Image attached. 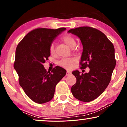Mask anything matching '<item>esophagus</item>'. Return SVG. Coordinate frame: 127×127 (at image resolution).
<instances>
[{"label": "esophagus", "instance_id": "obj_1", "mask_svg": "<svg viewBox=\"0 0 127 127\" xmlns=\"http://www.w3.org/2000/svg\"><path fill=\"white\" fill-rule=\"evenodd\" d=\"M72 73H71L70 72H69V71H67L66 74V76H69V75H70Z\"/></svg>", "mask_w": 127, "mask_h": 127}]
</instances>
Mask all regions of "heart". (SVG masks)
I'll use <instances>...</instances> for the list:
<instances>
[{
    "instance_id": "b5f03b06",
    "label": "heart",
    "mask_w": 127,
    "mask_h": 127,
    "mask_svg": "<svg viewBox=\"0 0 127 127\" xmlns=\"http://www.w3.org/2000/svg\"><path fill=\"white\" fill-rule=\"evenodd\" d=\"M62 40L71 48H73L76 45L75 39H74L73 36L70 35V34H66V35L63 36L62 38ZM49 51L51 55H53L55 54V51L54 44H51L50 45ZM76 62H77V59L76 58H73V57H72V58H64L59 61L58 64L61 66L65 67V68L70 69L76 64Z\"/></svg>"
}]
</instances>
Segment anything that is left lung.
<instances>
[{
  "label": "left lung",
  "mask_w": 127,
  "mask_h": 127,
  "mask_svg": "<svg viewBox=\"0 0 127 127\" xmlns=\"http://www.w3.org/2000/svg\"><path fill=\"white\" fill-rule=\"evenodd\" d=\"M67 32L77 36L82 43L81 69L90 68L84 74L79 70L72 72L76 83L71 91L78 100L92 101L103 93L110 81L116 64L114 46L103 33L93 28L79 27Z\"/></svg>",
  "instance_id": "1"
}]
</instances>
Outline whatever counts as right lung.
<instances>
[{
    "mask_svg": "<svg viewBox=\"0 0 127 127\" xmlns=\"http://www.w3.org/2000/svg\"><path fill=\"white\" fill-rule=\"evenodd\" d=\"M65 30V28L34 29L17 47L14 67L19 76V83L27 96L36 103L50 101L57 83L66 73V70L60 66L50 72L43 66L50 56V45Z\"/></svg>",
    "mask_w": 127,
    "mask_h": 127,
    "instance_id": "add662e5",
    "label": "right lung"
}]
</instances>
